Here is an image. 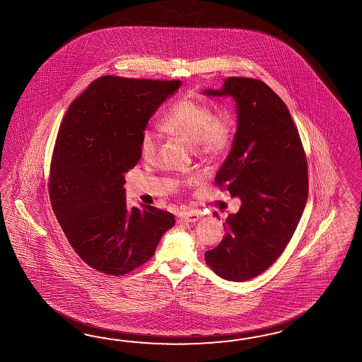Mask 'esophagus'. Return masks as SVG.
Listing matches in <instances>:
<instances>
[{
  "label": "esophagus",
  "instance_id": "esophagus-1",
  "mask_svg": "<svg viewBox=\"0 0 362 362\" xmlns=\"http://www.w3.org/2000/svg\"><path fill=\"white\" fill-rule=\"evenodd\" d=\"M200 217H202V213L197 212V211H188V212L179 214V221H182V222H196Z\"/></svg>",
  "mask_w": 362,
  "mask_h": 362
}]
</instances>
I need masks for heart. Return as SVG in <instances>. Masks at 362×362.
Listing matches in <instances>:
<instances>
[{"label":"heart","instance_id":"heart-1","mask_svg":"<svg viewBox=\"0 0 362 362\" xmlns=\"http://www.w3.org/2000/svg\"><path fill=\"white\" fill-rule=\"evenodd\" d=\"M162 129L165 132L194 144V150L202 154H218L226 149L233 134V123L228 114H214L209 106L194 99H179L168 108L162 117ZM159 146V136L145 128L140 136V151L145 159H151ZM196 177L188 180L189 185Z\"/></svg>","mask_w":362,"mask_h":362}]
</instances>
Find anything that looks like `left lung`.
I'll return each instance as SVG.
<instances>
[{
	"label": "left lung",
	"instance_id": "obj_1",
	"mask_svg": "<svg viewBox=\"0 0 362 362\" xmlns=\"http://www.w3.org/2000/svg\"><path fill=\"white\" fill-rule=\"evenodd\" d=\"M203 94L235 102L237 132L216 183L242 203L205 262L228 281H247L274 264L297 229L308 202V162L288 107L264 82L230 77Z\"/></svg>",
	"mask_w": 362,
	"mask_h": 362
}]
</instances>
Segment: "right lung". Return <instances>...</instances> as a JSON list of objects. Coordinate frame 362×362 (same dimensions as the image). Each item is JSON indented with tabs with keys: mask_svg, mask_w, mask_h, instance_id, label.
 Here are the masks:
<instances>
[{
	"mask_svg": "<svg viewBox=\"0 0 362 362\" xmlns=\"http://www.w3.org/2000/svg\"><path fill=\"white\" fill-rule=\"evenodd\" d=\"M180 81L105 76L71 102L53 150L49 197L64 234L81 259L123 276L154 255L174 216L128 208L125 173L141 158L140 136Z\"/></svg>",
	"mask_w": 362,
	"mask_h": 362,
	"instance_id": "add662e5",
	"label": "right lung"
}]
</instances>
